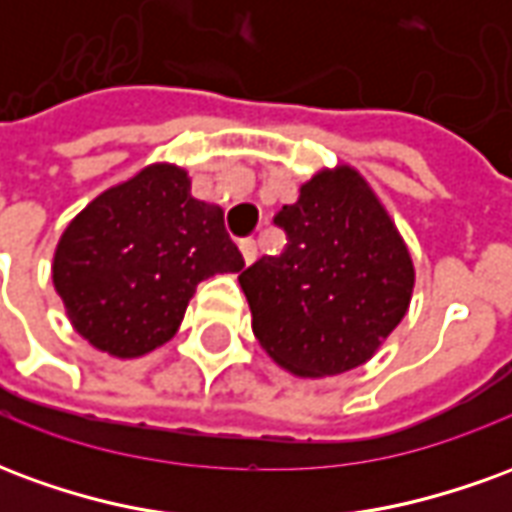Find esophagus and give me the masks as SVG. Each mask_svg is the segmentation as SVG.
I'll list each match as a JSON object with an SVG mask.
<instances>
[{
    "label": "esophagus",
    "instance_id": "1",
    "mask_svg": "<svg viewBox=\"0 0 512 512\" xmlns=\"http://www.w3.org/2000/svg\"><path fill=\"white\" fill-rule=\"evenodd\" d=\"M238 249H241V255H244V263L246 266H252L257 260V244L252 241V238H244L241 244H238Z\"/></svg>",
    "mask_w": 512,
    "mask_h": 512
}]
</instances>
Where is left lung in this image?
<instances>
[{
  "instance_id": "8db88e82",
  "label": "left lung",
  "mask_w": 512,
  "mask_h": 512,
  "mask_svg": "<svg viewBox=\"0 0 512 512\" xmlns=\"http://www.w3.org/2000/svg\"><path fill=\"white\" fill-rule=\"evenodd\" d=\"M274 222L277 257L238 277L252 332L290 376L329 378L370 362L406 318L414 260L395 219L351 164L323 167Z\"/></svg>"
}]
</instances>
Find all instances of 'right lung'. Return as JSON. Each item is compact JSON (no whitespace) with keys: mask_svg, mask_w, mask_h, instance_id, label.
I'll use <instances>...</instances> for the list:
<instances>
[{"mask_svg":"<svg viewBox=\"0 0 512 512\" xmlns=\"http://www.w3.org/2000/svg\"><path fill=\"white\" fill-rule=\"evenodd\" d=\"M241 268L222 208L191 197L186 169L156 161L73 216L51 279L87 343L136 359L175 337L202 279Z\"/></svg>","mask_w":512,"mask_h":512,"instance_id":"right-lung-1","label":"right lung"}]
</instances>
